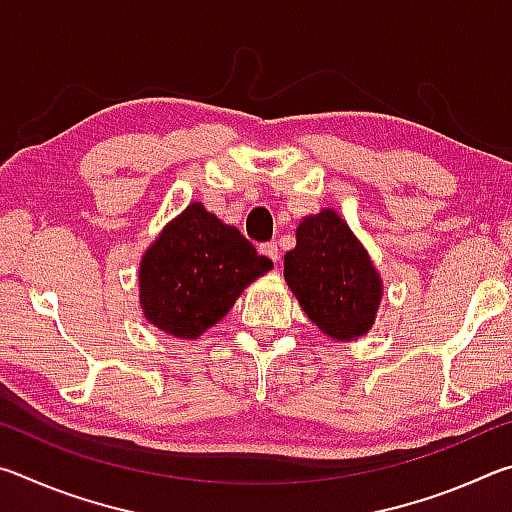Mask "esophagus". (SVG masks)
Wrapping results in <instances>:
<instances>
[{
	"instance_id": "1",
	"label": "esophagus",
	"mask_w": 512,
	"mask_h": 512,
	"mask_svg": "<svg viewBox=\"0 0 512 512\" xmlns=\"http://www.w3.org/2000/svg\"><path fill=\"white\" fill-rule=\"evenodd\" d=\"M262 253L268 259H273V262H280V246H277V241H268V244H264Z\"/></svg>"
}]
</instances>
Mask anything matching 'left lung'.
I'll list each match as a JSON object with an SVG mask.
<instances>
[{
  "instance_id": "8db88e82",
  "label": "left lung",
  "mask_w": 512,
  "mask_h": 512,
  "mask_svg": "<svg viewBox=\"0 0 512 512\" xmlns=\"http://www.w3.org/2000/svg\"><path fill=\"white\" fill-rule=\"evenodd\" d=\"M284 280L311 323L336 341L368 334L375 323L381 277L350 225L329 207L300 221L296 248L284 255Z\"/></svg>"
}]
</instances>
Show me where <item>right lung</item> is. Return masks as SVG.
Returning <instances> with one entry per match:
<instances>
[{"label": "right lung", "instance_id": "obj_1", "mask_svg": "<svg viewBox=\"0 0 512 512\" xmlns=\"http://www.w3.org/2000/svg\"><path fill=\"white\" fill-rule=\"evenodd\" d=\"M273 262L235 225H225L203 203L187 205L164 225L140 264V305L164 334L196 339L219 323L250 282Z\"/></svg>", "mask_w": 512, "mask_h": 512}]
</instances>
